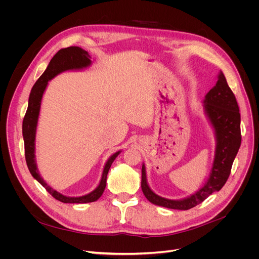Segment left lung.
Listing matches in <instances>:
<instances>
[{
  "label": "left lung",
  "instance_id": "left-lung-1",
  "mask_svg": "<svg viewBox=\"0 0 259 259\" xmlns=\"http://www.w3.org/2000/svg\"><path fill=\"white\" fill-rule=\"evenodd\" d=\"M203 111L213 128L215 152L212 168L203 186L194 194L183 199H169L154 193L149 187L146 167L142 166V190L146 198L153 205L174 210H189L202 202L213 192L220 191L226 184L241 143L239 108L221 70L215 86L202 101Z\"/></svg>",
  "mask_w": 259,
  "mask_h": 259
}]
</instances>
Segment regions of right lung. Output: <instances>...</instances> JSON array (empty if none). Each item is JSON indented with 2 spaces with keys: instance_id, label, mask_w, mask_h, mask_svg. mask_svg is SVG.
<instances>
[{
  "instance_id": "1",
  "label": "right lung",
  "mask_w": 259,
  "mask_h": 259,
  "mask_svg": "<svg viewBox=\"0 0 259 259\" xmlns=\"http://www.w3.org/2000/svg\"><path fill=\"white\" fill-rule=\"evenodd\" d=\"M90 59L91 57L86 50L76 46H71L59 50L56 53V56L49 62L44 73L39 76V78L33 85L29 95L28 108H27L25 117L23 119V139L25 144V157L27 166H28V169L34 180H36L42 185L54 198L65 203H86L97 201L102 196L106 188L107 174L109 172V169H110L112 162L117 157V155L121 152V150L116 151L108 158L104 166L99 186L90 193L81 196H66L58 192L57 190H54L44 181L37 169L35 160L36 128L39 116L40 104H42L43 94L48 86V81L65 71H78L87 69V68L91 66Z\"/></svg>"
}]
</instances>
